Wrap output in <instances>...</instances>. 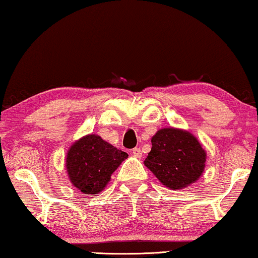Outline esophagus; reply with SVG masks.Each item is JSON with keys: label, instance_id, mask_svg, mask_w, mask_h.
Instances as JSON below:
<instances>
[{"label": "esophagus", "instance_id": "34e87169", "mask_svg": "<svg viewBox=\"0 0 258 258\" xmlns=\"http://www.w3.org/2000/svg\"><path fill=\"white\" fill-rule=\"evenodd\" d=\"M132 153H133L134 156H137V157H141L142 156V151H141L140 148H134L132 150Z\"/></svg>", "mask_w": 258, "mask_h": 258}]
</instances>
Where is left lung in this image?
Instances as JSON below:
<instances>
[{
    "mask_svg": "<svg viewBox=\"0 0 258 258\" xmlns=\"http://www.w3.org/2000/svg\"><path fill=\"white\" fill-rule=\"evenodd\" d=\"M151 145L144 163L164 186L179 190L202 175L207 153L188 131L162 128L151 138Z\"/></svg>",
    "mask_w": 258,
    "mask_h": 258,
    "instance_id": "left-lung-1",
    "label": "left lung"
}]
</instances>
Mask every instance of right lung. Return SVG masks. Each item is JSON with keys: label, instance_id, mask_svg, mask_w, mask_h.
<instances>
[{"label": "right lung", "instance_id": "obj_1", "mask_svg": "<svg viewBox=\"0 0 258 258\" xmlns=\"http://www.w3.org/2000/svg\"><path fill=\"white\" fill-rule=\"evenodd\" d=\"M128 155L108 144L100 136L88 134L73 144L68 151L65 166L73 186L87 195L104 189Z\"/></svg>", "mask_w": 258, "mask_h": 258}]
</instances>
